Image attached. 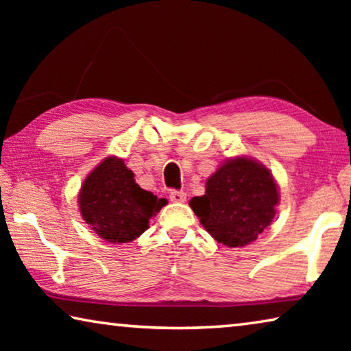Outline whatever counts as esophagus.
Listing matches in <instances>:
<instances>
[{
    "label": "esophagus",
    "mask_w": 351,
    "mask_h": 351,
    "mask_svg": "<svg viewBox=\"0 0 351 351\" xmlns=\"http://www.w3.org/2000/svg\"><path fill=\"white\" fill-rule=\"evenodd\" d=\"M187 198L186 192H182V190H171L170 192V199L173 201V203H184Z\"/></svg>",
    "instance_id": "34e87169"
}]
</instances>
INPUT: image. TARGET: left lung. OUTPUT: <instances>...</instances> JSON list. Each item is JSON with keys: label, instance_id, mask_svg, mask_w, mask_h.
<instances>
[{"label": "left lung", "instance_id": "1", "mask_svg": "<svg viewBox=\"0 0 351 351\" xmlns=\"http://www.w3.org/2000/svg\"><path fill=\"white\" fill-rule=\"evenodd\" d=\"M277 204L274 178L268 169L247 158L223 164L207 180L206 195L190 201L207 232L229 247L257 240L274 219Z\"/></svg>", "mask_w": 351, "mask_h": 351}]
</instances>
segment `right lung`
Wrapping results in <instances>:
<instances>
[{"instance_id": "obj_1", "label": "right lung", "mask_w": 351, "mask_h": 351, "mask_svg": "<svg viewBox=\"0 0 351 351\" xmlns=\"http://www.w3.org/2000/svg\"><path fill=\"white\" fill-rule=\"evenodd\" d=\"M167 199L141 189L122 159L106 158L83 182L79 206L85 221L110 243H127L145 232Z\"/></svg>"}]
</instances>
